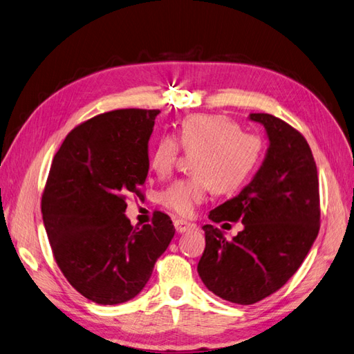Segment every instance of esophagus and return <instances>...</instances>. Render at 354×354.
<instances>
[{"label": "esophagus", "instance_id": "esophagus-1", "mask_svg": "<svg viewBox=\"0 0 354 354\" xmlns=\"http://www.w3.org/2000/svg\"><path fill=\"white\" fill-rule=\"evenodd\" d=\"M174 224H175V229H176L178 233H185V232H188V230L196 229V224L189 223V221H187V220H183V218H180V220H175Z\"/></svg>", "mask_w": 354, "mask_h": 354}]
</instances>
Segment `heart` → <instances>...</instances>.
Wrapping results in <instances>:
<instances>
[{
	"label": "heart",
	"mask_w": 354,
	"mask_h": 354,
	"mask_svg": "<svg viewBox=\"0 0 354 354\" xmlns=\"http://www.w3.org/2000/svg\"><path fill=\"white\" fill-rule=\"evenodd\" d=\"M180 148L193 153V175L175 180L160 193V203L178 215L188 216L214 188L216 193L238 189L256 170L263 156L260 136L242 131L224 115L194 113L180 121L175 136L165 134L149 153L151 169L160 176L174 170Z\"/></svg>",
	"instance_id": "1"
}]
</instances>
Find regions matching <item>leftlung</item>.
Masks as SVG:
<instances>
[{
	"instance_id": "8db88e82",
	"label": "left lung",
	"mask_w": 354,
	"mask_h": 354,
	"mask_svg": "<svg viewBox=\"0 0 354 354\" xmlns=\"http://www.w3.org/2000/svg\"><path fill=\"white\" fill-rule=\"evenodd\" d=\"M265 125L269 149L254 179L209 212L214 223L241 221L233 239L203 225L206 247L197 265L203 284L224 301L256 304L275 293L302 265L320 229L319 176L306 139L269 113H250Z\"/></svg>"
}]
</instances>
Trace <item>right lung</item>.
I'll use <instances>...</instances> for the list:
<instances>
[{
    "label": "right lung",
    "mask_w": 354,
    "mask_h": 354,
    "mask_svg": "<svg viewBox=\"0 0 354 354\" xmlns=\"http://www.w3.org/2000/svg\"><path fill=\"white\" fill-rule=\"evenodd\" d=\"M158 109H118L71 130L41 194L50 248L68 283L89 301L116 305L142 292L174 239L170 216L131 225L127 196H143L148 140Z\"/></svg>",
    "instance_id": "obj_1"
}]
</instances>
